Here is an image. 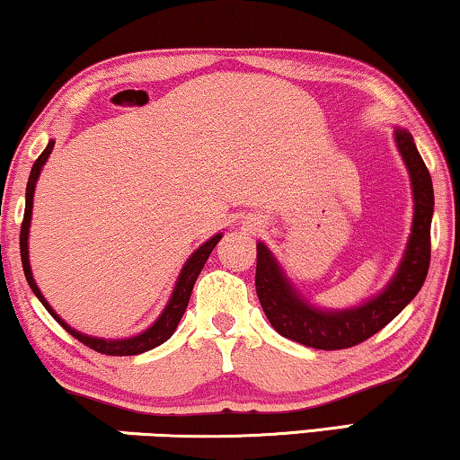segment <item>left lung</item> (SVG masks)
Segmentation results:
<instances>
[{"mask_svg": "<svg viewBox=\"0 0 460 460\" xmlns=\"http://www.w3.org/2000/svg\"><path fill=\"white\" fill-rule=\"evenodd\" d=\"M394 140L411 175L414 216L404 255L385 287L360 305L329 310L304 297L266 243H257L255 288L270 324L282 337L314 349H345L387 326L414 299L427 279L431 260L433 184L412 134L394 128Z\"/></svg>", "mask_w": 460, "mask_h": 460, "instance_id": "8db88e82", "label": "left lung"}]
</instances>
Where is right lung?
<instances>
[{"mask_svg": "<svg viewBox=\"0 0 460 460\" xmlns=\"http://www.w3.org/2000/svg\"><path fill=\"white\" fill-rule=\"evenodd\" d=\"M52 148H54V140H49L46 150H43V153L40 155V159L33 163V169H31V175H29V181H27V194H24V219H22V226H21V260H22V270H24V276H27L31 291L35 293V297L41 301L43 307H46V310L52 314L56 323L65 326V329L71 332L75 339H79L81 343L87 345V348L100 351V354L137 356V354H144V351H148V349L159 348V345L165 343L167 339L173 335L175 329H178L180 320L186 312L188 301H190V293H192L194 282H197L200 270H203L207 260H209L211 251L216 249V244L219 243V238L224 236V232H217V234H213L209 241L200 244V247L194 251L190 257H188L186 263L180 270V276H178V280H175L173 291H172V295H169L167 305L163 307L159 318H156L146 331L137 332V335H134V337H125V339L92 337V335H85V332L75 331L71 324H66L65 320H62L58 314L54 312V307L48 304L46 297H43V293L40 291V287H37V282L33 279V270H31V261H29V230H31V216H33L35 186H37V180H40V175H41L43 165H46L48 156L52 155Z\"/></svg>", "mask_w": 460, "mask_h": 460, "instance_id": "right-lung-1", "label": "right lung"}]
</instances>
